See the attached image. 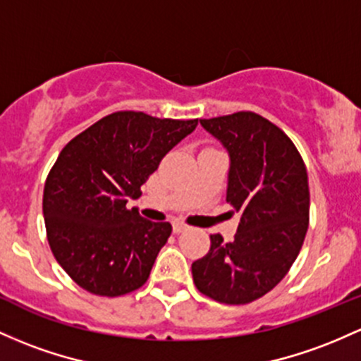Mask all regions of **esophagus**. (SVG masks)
Masks as SVG:
<instances>
[{"label": "esophagus", "mask_w": 361, "mask_h": 361, "mask_svg": "<svg viewBox=\"0 0 361 361\" xmlns=\"http://www.w3.org/2000/svg\"><path fill=\"white\" fill-rule=\"evenodd\" d=\"M188 229V226L183 223V221H174L173 223V231L174 233H183V231H187Z\"/></svg>", "instance_id": "esophagus-1"}]
</instances>
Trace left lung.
I'll return each instance as SVG.
<instances>
[{
    "label": "left lung",
    "instance_id": "8db88e82",
    "mask_svg": "<svg viewBox=\"0 0 361 361\" xmlns=\"http://www.w3.org/2000/svg\"><path fill=\"white\" fill-rule=\"evenodd\" d=\"M229 154L226 202L240 212L235 240L211 235V250L192 264L202 295L226 305L259 300L279 284L308 229L310 192L291 138L252 111L200 120Z\"/></svg>",
    "mask_w": 361,
    "mask_h": 361
}]
</instances>
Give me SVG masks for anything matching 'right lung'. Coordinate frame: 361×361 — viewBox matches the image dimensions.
I'll use <instances>...</instances> for the list:
<instances>
[{
    "instance_id": "1",
    "label": "right lung",
    "mask_w": 361,
    "mask_h": 361,
    "mask_svg": "<svg viewBox=\"0 0 361 361\" xmlns=\"http://www.w3.org/2000/svg\"><path fill=\"white\" fill-rule=\"evenodd\" d=\"M199 120L118 111L71 138L44 185L42 214L58 264L85 291L121 296L144 286L171 235L128 209L140 187Z\"/></svg>"
}]
</instances>
